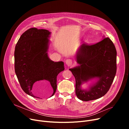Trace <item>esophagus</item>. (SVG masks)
<instances>
[{
	"mask_svg": "<svg viewBox=\"0 0 129 129\" xmlns=\"http://www.w3.org/2000/svg\"><path fill=\"white\" fill-rule=\"evenodd\" d=\"M72 60L71 59H67L66 60H65V63L68 66H70L72 64Z\"/></svg>",
	"mask_w": 129,
	"mask_h": 129,
	"instance_id": "esophagus-1",
	"label": "esophagus"
}]
</instances>
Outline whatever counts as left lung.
<instances>
[{
  "label": "left lung",
  "instance_id": "obj_1",
  "mask_svg": "<svg viewBox=\"0 0 129 129\" xmlns=\"http://www.w3.org/2000/svg\"><path fill=\"white\" fill-rule=\"evenodd\" d=\"M79 65L70 70L75 78V92L82 101L97 99L109 90L117 71V51L112 41L104 37L100 42L92 45L83 43L76 54ZM93 79L96 82L87 90L81 85Z\"/></svg>",
  "mask_w": 129,
  "mask_h": 129
}]
</instances>
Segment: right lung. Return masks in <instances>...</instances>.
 <instances>
[{
  "mask_svg": "<svg viewBox=\"0 0 129 129\" xmlns=\"http://www.w3.org/2000/svg\"><path fill=\"white\" fill-rule=\"evenodd\" d=\"M51 33L45 29L30 28L21 36L15 47V70L18 81L22 90L35 98L33 85L40 80L49 81L53 96L57 88V76L65 69L63 62H54L48 56Z\"/></svg>",
  "mask_w": 129,
  "mask_h": 129,
  "instance_id": "right-lung-1",
  "label": "right lung"
}]
</instances>
